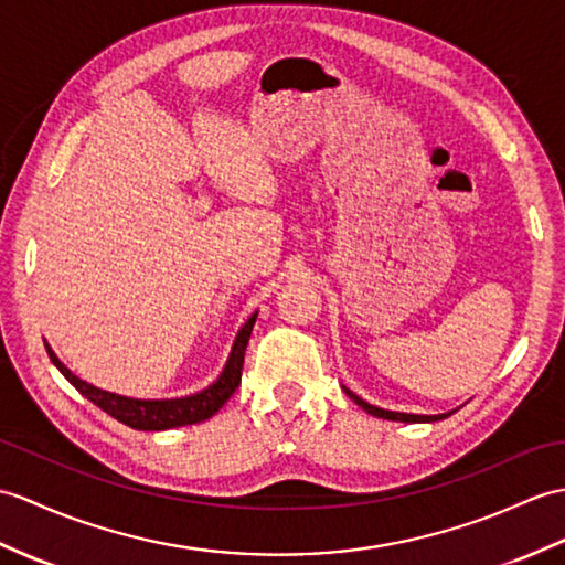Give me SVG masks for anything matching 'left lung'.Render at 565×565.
Returning a JSON list of instances; mask_svg holds the SVG:
<instances>
[{
  "instance_id": "8db88e82",
  "label": "left lung",
  "mask_w": 565,
  "mask_h": 565,
  "mask_svg": "<svg viewBox=\"0 0 565 565\" xmlns=\"http://www.w3.org/2000/svg\"><path fill=\"white\" fill-rule=\"evenodd\" d=\"M347 395L356 402L361 409H365L369 414H373V416H377V418H387V422H440V418H448L450 414H438V416H422V414H402V412H385V409H380V406H373V404H369V402H363L361 397H356L353 395V392H349L347 390Z\"/></svg>"
}]
</instances>
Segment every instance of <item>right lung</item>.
<instances>
[{
  "instance_id": "obj_1",
  "label": "right lung",
  "mask_w": 565,
  "mask_h": 565,
  "mask_svg": "<svg viewBox=\"0 0 565 565\" xmlns=\"http://www.w3.org/2000/svg\"><path fill=\"white\" fill-rule=\"evenodd\" d=\"M257 320V312L253 315L250 320L245 322L243 330L235 337V344L231 351V359L226 363V369L218 375V380L214 385H209L206 390L196 392V395L182 397V399H129V397H120L113 395V392H105L100 387H94L78 380L67 365H64L55 351L50 349V344H45L50 361L57 365V371L70 380V383L82 392L86 399L94 402L96 406L105 414H110L117 422L137 428V430H166V428H178V426H192L206 422L209 416H214L223 404L228 402V397L233 395L235 390L241 385V375H243V361H245V349L247 342H250L253 334V324Z\"/></svg>"
}]
</instances>
